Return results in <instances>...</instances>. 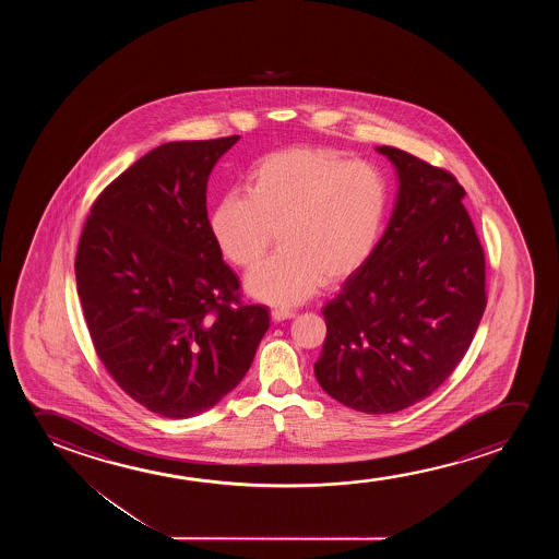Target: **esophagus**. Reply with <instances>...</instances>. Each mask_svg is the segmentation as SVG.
<instances>
[{"instance_id": "34e87169", "label": "esophagus", "mask_w": 559, "mask_h": 559, "mask_svg": "<svg viewBox=\"0 0 559 559\" xmlns=\"http://www.w3.org/2000/svg\"><path fill=\"white\" fill-rule=\"evenodd\" d=\"M294 311L292 309H284V307H276L271 311V319L276 322L286 321V319H294Z\"/></svg>"}]
</instances>
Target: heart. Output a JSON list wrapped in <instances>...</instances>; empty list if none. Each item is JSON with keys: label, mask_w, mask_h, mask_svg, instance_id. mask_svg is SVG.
<instances>
[{"label": "heart", "mask_w": 559, "mask_h": 559, "mask_svg": "<svg viewBox=\"0 0 559 559\" xmlns=\"http://www.w3.org/2000/svg\"><path fill=\"white\" fill-rule=\"evenodd\" d=\"M390 191L380 169L330 148L294 146L261 158L248 194L230 191L210 217L223 255L260 263L273 237L281 252L246 278L269 304H299L319 284L337 283L367 261L382 235Z\"/></svg>", "instance_id": "heart-1"}]
</instances>
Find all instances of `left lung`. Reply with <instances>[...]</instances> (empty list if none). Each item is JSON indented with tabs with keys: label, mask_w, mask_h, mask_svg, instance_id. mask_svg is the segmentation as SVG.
Here are the masks:
<instances>
[{
	"label": "left lung",
	"mask_w": 559,
	"mask_h": 559,
	"mask_svg": "<svg viewBox=\"0 0 559 559\" xmlns=\"http://www.w3.org/2000/svg\"><path fill=\"white\" fill-rule=\"evenodd\" d=\"M388 229L324 306L326 340L314 376L342 405L399 413L429 397L459 367L487 306L485 252L451 171L395 146Z\"/></svg>",
	"instance_id": "obj_1"
}]
</instances>
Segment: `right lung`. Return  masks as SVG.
<instances>
[{
  "label": "right lung",
  "instance_id": "right-lung-1",
  "mask_svg": "<svg viewBox=\"0 0 559 559\" xmlns=\"http://www.w3.org/2000/svg\"><path fill=\"white\" fill-rule=\"evenodd\" d=\"M238 135L156 146L93 202L78 296L100 362L166 418L217 405L252 365L267 307L242 301L207 219V177Z\"/></svg>",
  "mask_w": 559,
  "mask_h": 559
}]
</instances>
